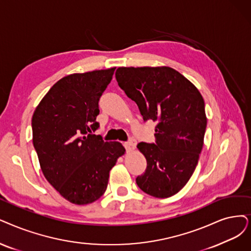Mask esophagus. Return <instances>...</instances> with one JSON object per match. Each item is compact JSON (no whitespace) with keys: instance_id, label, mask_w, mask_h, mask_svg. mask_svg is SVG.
<instances>
[{"instance_id":"esophagus-1","label":"esophagus","mask_w":251,"mask_h":251,"mask_svg":"<svg viewBox=\"0 0 251 251\" xmlns=\"http://www.w3.org/2000/svg\"><path fill=\"white\" fill-rule=\"evenodd\" d=\"M136 145H137V141H136L135 139H131V140H129V141H127V142L125 144L126 151H132V150L135 149Z\"/></svg>"}]
</instances>
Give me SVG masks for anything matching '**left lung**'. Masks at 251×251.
I'll use <instances>...</instances> for the list:
<instances>
[{"mask_svg": "<svg viewBox=\"0 0 251 251\" xmlns=\"http://www.w3.org/2000/svg\"><path fill=\"white\" fill-rule=\"evenodd\" d=\"M119 87L139 107L144 120L156 123L155 144L137 145L147 162L136 182L158 199L172 197L188 182L198 165L207 126L199 89L170 67H119Z\"/></svg>", "mask_w": 251, "mask_h": 251, "instance_id": "1", "label": "left lung"}]
</instances>
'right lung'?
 <instances>
[{
    "label": "right lung",
    "mask_w": 251,
    "mask_h": 251,
    "mask_svg": "<svg viewBox=\"0 0 251 251\" xmlns=\"http://www.w3.org/2000/svg\"><path fill=\"white\" fill-rule=\"evenodd\" d=\"M115 68L74 73L59 79L36 107L33 144L47 181L67 201L87 205L101 198L109 173L125 154L119 142L94 135L99 100Z\"/></svg>",
    "instance_id": "right-lung-1"
}]
</instances>
